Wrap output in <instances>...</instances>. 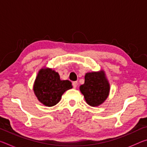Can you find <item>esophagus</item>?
Here are the masks:
<instances>
[{
	"mask_svg": "<svg viewBox=\"0 0 147 147\" xmlns=\"http://www.w3.org/2000/svg\"><path fill=\"white\" fill-rule=\"evenodd\" d=\"M73 88H76V87H77V86H78V82H77L76 81L73 82Z\"/></svg>",
	"mask_w": 147,
	"mask_h": 147,
	"instance_id": "1",
	"label": "esophagus"
}]
</instances>
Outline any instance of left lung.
<instances>
[{"label":"left lung","mask_w":147,"mask_h":147,"mask_svg":"<svg viewBox=\"0 0 147 147\" xmlns=\"http://www.w3.org/2000/svg\"><path fill=\"white\" fill-rule=\"evenodd\" d=\"M86 103L92 107H97L108 97L110 84L104 70L87 73L84 84L80 86Z\"/></svg>","instance_id":"1"}]
</instances>
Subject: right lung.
Here are the masks:
<instances>
[{
  "mask_svg": "<svg viewBox=\"0 0 147 147\" xmlns=\"http://www.w3.org/2000/svg\"><path fill=\"white\" fill-rule=\"evenodd\" d=\"M73 88L69 80H61L58 73L45 67L39 71L35 80L33 90L37 98L44 106H55L66 91Z\"/></svg>",
  "mask_w": 147,
  "mask_h": 147,
  "instance_id": "1",
  "label": "right lung"
}]
</instances>
